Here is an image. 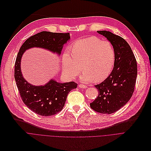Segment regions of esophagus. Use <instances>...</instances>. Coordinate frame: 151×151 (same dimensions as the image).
Masks as SVG:
<instances>
[{
  "instance_id": "esophagus-1",
  "label": "esophagus",
  "mask_w": 151,
  "mask_h": 151,
  "mask_svg": "<svg viewBox=\"0 0 151 151\" xmlns=\"http://www.w3.org/2000/svg\"><path fill=\"white\" fill-rule=\"evenodd\" d=\"M78 87H79V88H87V86L85 85H83V84H80L79 85H78Z\"/></svg>"
}]
</instances>
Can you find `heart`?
I'll return each instance as SVG.
<instances>
[{
	"label": "heart",
	"instance_id": "obj_1",
	"mask_svg": "<svg viewBox=\"0 0 151 151\" xmlns=\"http://www.w3.org/2000/svg\"><path fill=\"white\" fill-rule=\"evenodd\" d=\"M115 60L116 53L109 41L89 37L76 42L71 53L66 50L63 56V69L71 78L76 77L82 69V81L90 82L93 78L95 82H99L110 75Z\"/></svg>",
	"mask_w": 151,
	"mask_h": 151
}]
</instances>
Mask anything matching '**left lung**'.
<instances>
[{"label":"left lung","mask_w":151,"mask_h":151,"mask_svg":"<svg viewBox=\"0 0 151 151\" xmlns=\"http://www.w3.org/2000/svg\"><path fill=\"white\" fill-rule=\"evenodd\" d=\"M113 46L116 60L111 74L101 83L95 85L98 96L90 103L96 112L111 114L119 110L130 99L137 77V63L127 41L109 31H99Z\"/></svg>","instance_id":"1"}]
</instances>
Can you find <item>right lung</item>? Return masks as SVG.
Instances as JSON below:
<instances>
[{"mask_svg":"<svg viewBox=\"0 0 151 151\" xmlns=\"http://www.w3.org/2000/svg\"><path fill=\"white\" fill-rule=\"evenodd\" d=\"M70 39L69 33L42 31L27 39L21 47L15 64V79L20 96L29 109L42 116H50L60 112L68 93L76 88L74 82L58 83L52 79L44 86L29 83L21 74L20 62L25 50L32 47L45 48L61 54L63 47Z\"/></svg>","mask_w":151,"mask_h":151,"instance_id":"add662e5","label":"right lung"}]
</instances>
